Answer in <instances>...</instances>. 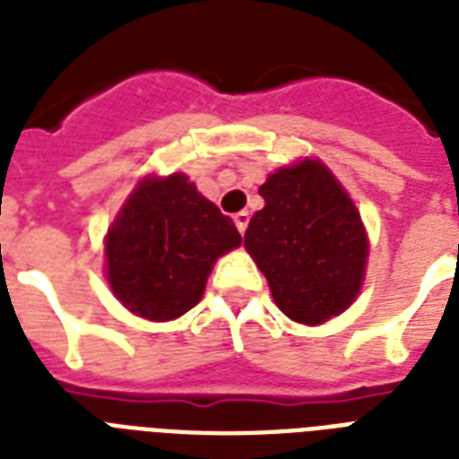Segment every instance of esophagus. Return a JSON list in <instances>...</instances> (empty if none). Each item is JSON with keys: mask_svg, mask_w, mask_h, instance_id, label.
<instances>
[{"mask_svg": "<svg viewBox=\"0 0 459 459\" xmlns=\"http://www.w3.org/2000/svg\"><path fill=\"white\" fill-rule=\"evenodd\" d=\"M233 221H236L238 230H240V236H243L245 229H247V221H250V214H247V212H238V214L233 216Z\"/></svg>", "mask_w": 459, "mask_h": 459, "instance_id": "34e87169", "label": "esophagus"}]
</instances>
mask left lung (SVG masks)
Here are the masks:
<instances>
[{
	"label": "left lung",
	"mask_w": 459,
	"mask_h": 459,
	"mask_svg": "<svg viewBox=\"0 0 459 459\" xmlns=\"http://www.w3.org/2000/svg\"><path fill=\"white\" fill-rule=\"evenodd\" d=\"M264 209L250 219L245 250L279 309L298 324H324L359 293L369 240L355 202L319 159L283 166L259 187Z\"/></svg>",
	"instance_id": "8db88e82"
}]
</instances>
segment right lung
I'll return each mask as SVG.
<instances>
[{
  "label": "right lung",
  "instance_id": "right-lung-1",
  "mask_svg": "<svg viewBox=\"0 0 459 459\" xmlns=\"http://www.w3.org/2000/svg\"><path fill=\"white\" fill-rule=\"evenodd\" d=\"M243 243L236 223L183 173L140 180L104 238L107 279L118 300L150 321L200 302L212 266Z\"/></svg>",
  "mask_w": 459,
  "mask_h": 459
}]
</instances>
